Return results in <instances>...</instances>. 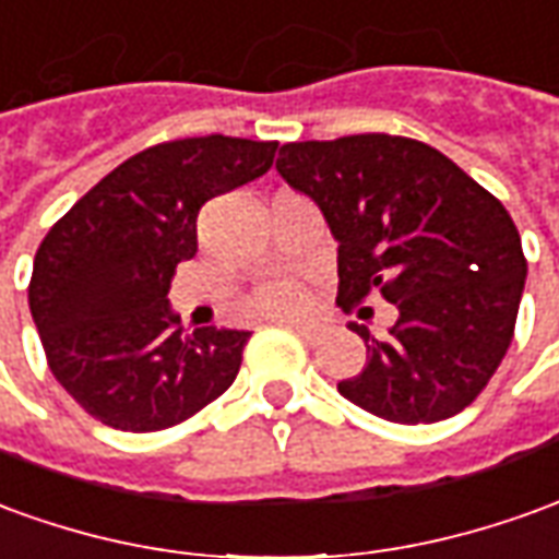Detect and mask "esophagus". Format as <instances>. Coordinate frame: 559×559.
<instances>
[{
  "instance_id": "1",
  "label": "esophagus",
  "mask_w": 559,
  "mask_h": 559,
  "mask_svg": "<svg viewBox=\"0 0 559 559\" xmlns=\"http://www.w3.org/2000/svg\"><path fill=\"white\" fill-rule=\"evenodd\" d=\"M293 330L302 335L306 342H320V335H323V326H320V323H293Z\"/></svg>"
}]
</instances>
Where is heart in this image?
Listing matches in <instances>:
<instances>
[{
  "instance_id": "obj_1",
  "label": "heart",
  "mask_w": 559,
  "mask_h": 559,
  "mask_svg": "<svg viewBox=\"0 0 559 559\" xmlns=\"http://www.w3.org/2000/svg\"><path fill=\"white\" fill-rule=\"evenodd\" d=\"M248 308L260 318H293L306 308V290L296 281H269L251 293Z\"/></svg>"
}]
</instances>
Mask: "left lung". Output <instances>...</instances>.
<instances>
[{"mask_svg":"<svg viewBox=\"0 0 559 559\" xmlns=\"http://www.w3.org/2000/svg\"><path fill=\"white\" fill-rule=\"evenodd\" d=\"M275 169L320 205L338 241V296L350 311L378 290L400 308L366 342L338 393L393 424H436L478 400L514 338L526 257L506 205L405 135L290 142Z\"/></svg>","mask_w":559,"mask_h":559,"instance_id":"1","label":"left lung"}]
</instances>
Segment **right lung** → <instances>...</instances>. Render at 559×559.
I'll return each mask as SVG.
<instances>
[{
    "instance_id": "add662e5",
    "label": "right lung",
    "mask_w": 559,
    "mask_h": 559,
    "mask_svg": "<svg viewBox=\"0 0 559 559\" xmlns=\"http://www.w3.org/2000/svg\"><path fill=\"white\" fill-rule=\"evenodd\" d=\"M278 142L233 135L147 147L78 199L38 245L29 311L53 378L105 427L157 432L236 381L251 333H187L171 275L197 253L209 199L266 175Z\"/></svg>"
}]
</instances>
